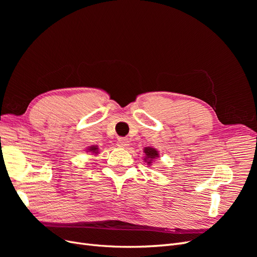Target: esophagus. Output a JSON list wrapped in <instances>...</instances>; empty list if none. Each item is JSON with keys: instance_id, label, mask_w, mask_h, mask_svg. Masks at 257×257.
<instances>
[{"instance_id": "34e87169", "label": "esophagus", "mask_w": 257, "mask_h": 257, "mask_svg": "<svg viewBox=\"0 0 257 257\" xmlns=\"http://www.w3.org/2000/svg\"><path fill=\"white\" fill-rule=\"evenodd\" d=\"M118 146L119 147H121V148H126L128 145H130V142H128V139L127 138H118Z\"/></svg>"}]
</instances>
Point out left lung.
Returning <instances> with one entry per match:
<instances>
[{
    "mask_svg": "<svg viewBox=\"0 0 257 257\" xmlns=\"http://www.w3.org/2000/svg\"><path fill=\"white\" fill-rule=\"evenodd\" d=\"M145 153H146V160H148V163H151L152 160H154L155 158L159 157V152L153 149V148H150V147H147L145 148Z\"/></svg>",
    "mask_w": 257,
    "mask_h": 257,
    "instance_id": "8db88e82",
    "label": "left lung"
}]
</instances>
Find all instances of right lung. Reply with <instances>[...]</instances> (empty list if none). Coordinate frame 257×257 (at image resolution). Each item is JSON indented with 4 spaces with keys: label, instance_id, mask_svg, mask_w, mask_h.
I'll list each match as a JSON object with an SVG mask.
<instances>
[{
    "label": "right lung",
    "instance_id": "right-lung-1",
    "mask_svg": "<svg viewBox=\"0 0 257 257\" xmlns=\"http://www.w3.org/2000/svg\"><path fill=\"white\" fill-rule=\"evenodd\" d=\"M89 151L93 152V153H97V147L96 146H92L89 148Z\"/></svg>",
    "mask_w": 257,
    "mask_h": 257
}]
</instances>
